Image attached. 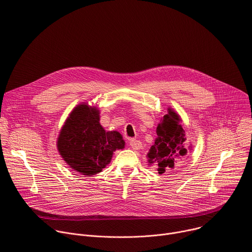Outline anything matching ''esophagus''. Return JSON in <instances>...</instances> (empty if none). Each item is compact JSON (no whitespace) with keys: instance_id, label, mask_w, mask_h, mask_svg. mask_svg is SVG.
Returning a JSON list of instances; mask_svg holds the SVG:
<instances>
[{"instance_id":"obj_1","label":"esophagus","mask_w":252,"mask_h":252,"mask_svg":"<svg viewBox=\"0 0 252 252\" xmlns=\"http://www.w3.org/2000/svg\"><path fill=\"white\" fill-rule=\"evenodd\" d=\"M129 146L132 150L134 151H137V150H140L141 147H142V143L140 140H137V139H134V138H130L129 139Z\"/></svg>"}]
</instances>
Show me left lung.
Listing matches in <instances>:
<instances>
[{
    "label": "left lung",
    "instance_id": "obj_1",
    "mask_svg": "<svg viewBox=\"0 0 252 252\" xmlns=\"http://www.w3.org/2000/svg\"><path fill=\"white\" fill-rule=\"evenodd\" d=\"M181 118L171 109L163 116L157 127L158 137L148 153V161L159 174L175 172L187 158L188 137L181 125Z\"/></svg>",
    "mask_w": 252,
    "mask_h": 252
}]
</instances>
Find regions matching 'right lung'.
<instances>
[{
	"mask_svg": "<svg viewBox=\"0 0 252 252\" xmlns=\"http://www.w3.org/2000/svg\"><path fill=\"white\" fill-rule=\"evenodd\" d=\"M63 160L85 175H94L111 162L114 152L125 148L119 131H105L96 107L81 103L69 114L58 137Z\"/></svg>",
	"mask_w": 252,
	"mask_h": 252,
	"instance_id": "add662e5",
	"label": "right lung"
}]
</instances>
